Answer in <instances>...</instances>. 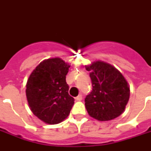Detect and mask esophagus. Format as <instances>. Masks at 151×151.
Returning a JSON list of instances; mask_svg holds the SVG:
<instances>
[{"label": "esophagus", "instance_id": "34e87169", "mask_svg": "<svg viewBox=\"0 0 151 151\" xmlns=\"http://www.w3.org/2000/svg\"><path fill=\"white\" fill-rule=\"evenodd\" d=\"M75 99L77 101H81V100H82V95L81 94H79L78 96L76 97Z\"/></svg>", "mask_w": 151, "mask_h": 151}]
</instances>
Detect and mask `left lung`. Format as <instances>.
Returning a JSON list of instances; mask_svg holds the SVG:
<instances>
[{
  "label": "left lung",
  "mask_w": 151,
  "mask_h": 151,
  "mask_svg": "<svg viewBox=\"0 0 151 151\" xmlns=\"http://www.w3.org/2000/svg\"><path fill=\"white\" fill-rule=\"evenodd\" d=\"M85 68L90 71L92 91L85 99L88 114L105 122L114 119L124 112L130 96L129 84L122 73L112 65L93 62Z\"/></svg>",
  "instance_id": "left-lung-1"
}]
</instances>
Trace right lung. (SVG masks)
Wrapping results in <instances>:
<instances>
[{
  "label": "right lung",
  "instance_id": "right-lung-1",
  "mask_svg": "<svg viewBox=\"0 0 151 151\" xmlns=\"http://www.w3.org/2000/svg\"><path fill=\"white\" fill-rule=\"evenodd\" d=\"M70 66L60 58L45 59L27 80L26 95L29 108L46 124H59L66 119L74 103L66 82Z\"/></svg>",
  "mask_w": 151,
  "mask_h": 151
}]
</instances>
